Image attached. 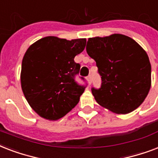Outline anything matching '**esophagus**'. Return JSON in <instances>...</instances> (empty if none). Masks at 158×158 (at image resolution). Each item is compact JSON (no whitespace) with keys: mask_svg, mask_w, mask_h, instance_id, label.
Here are the masks:
<instances>
[{"mask_svg":"<svg viewBox=\"0 0 158 158\" xmlns=\"http://www.w3.org/2000/svg\"><path fill=\"white\" fill-rule=\"evenodd\" d=\"M87 81H88V84L89 85H90L92 83V76L91 75H89V76L87 77Z\"/></svg>","mask_w":158,"mask_h":158,"instance_id":"1","label":"esophagus"}]
</instances>
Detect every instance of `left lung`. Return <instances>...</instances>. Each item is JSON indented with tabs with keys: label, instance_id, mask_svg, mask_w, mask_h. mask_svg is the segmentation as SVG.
<instances>
[{
	"label": "left lung",
	"instance_id": "obj_1",
	"mask_svg": "<svg viewBox=\"0 0 158 158\" xmlns=\"http://www.w3.org/2000/svg\"><path fill=\"white\" fill-rule=\"evenodd\" d=\"M86 51L101 75V88H92L97 102L117 114L139 107L151 88V64L146 52L134 39L118 33L89 38Z\"/></svg>",
	"mask_w": 158,
	"mask_h": 158
}]
</instances>
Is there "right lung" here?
<instances>
[{
	"label": "right lung",
	"instance_id": "obj_1",
	"mask_svg": "<svg viewBox=\"0 0 158 158\" xmlns=\"http://www.w3.org/2000/svg\"><path fill=\"white\" fill-rule=\"evenodd\" d=\"M85 45V38L69 41L49 36L26 51L21 67V88L28 104L41 117L56 120L79 103L86 86L75 81L80 64L74 59Z\"/></svg>",
	"mask_w": 158,
	"mask_h": 158
}]
</instances>
